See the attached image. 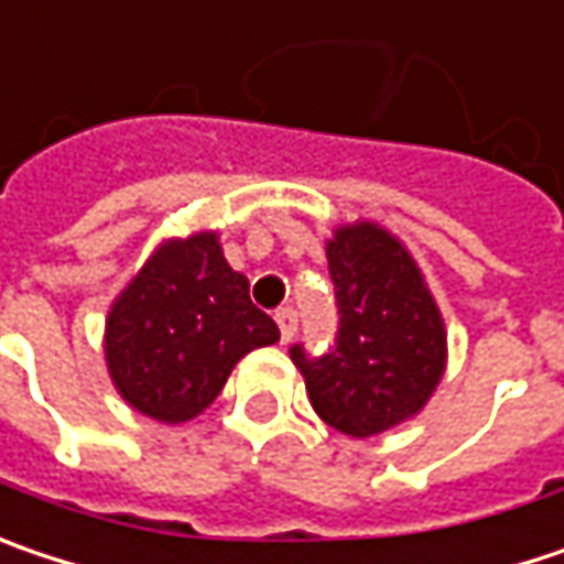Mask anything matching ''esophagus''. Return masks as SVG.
<instances>
[{
	"mask_svg": "<svg viewBox=\"0 0 564 564\" xmlns=\"http://www.w3.org/2000/svg\"><path fill=\"white\" fill-rule=\"evenodd\" d=\"M278 328H281V341L286 345V341H293V335H296V325H300V318H296V310H290V306H283V310H278Z\"/></svg>",
	"mask_w": 564,
	"mask_h": 564,
	"instance_id": "esophagus-1",
	"label": "esophagus"
}]
</instances>
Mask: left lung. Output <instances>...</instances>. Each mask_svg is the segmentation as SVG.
I'll return each instance as SVG.
<instances>
[{
	"instance_id": "8db88e82",
	"label": "left lung",
	"mask_w": 564,
	"mask_h": 564,
	"mask_svg": "<svg viewBox=\"0 0 564 564\" xmlns=\"http://www.w3.org/2000/svg\"><path fill=\"white\" fill-rule=\"evenodd\" d=\"M338 338L322 357L290 348L315 414L348 437H377L427 405L447 370V328L412 251L373 219L325 239Z\"/></svg>"
}]
</instances>
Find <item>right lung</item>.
I'll return each instance as SVG.
<instances>
[{
	"instance_id": "right-lung-1",
	"label": "right lung",
	"mask_w": 564,
	"mask_h": 564,
	"mask_svg": "<svg viewBox=\"0 0 564 564\" xmlns=\"http://www.w3.org/2000/svg\"><path fill=\"white\" fill-rule=\"evenodd\" d=\"M274 341V318L249 300V278L229 268L216 229L155 246L105 318L115 389L162 424L197 417L249 350Z\"/></svg>"
}]
</instances>
